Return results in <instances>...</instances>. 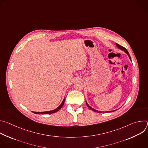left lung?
I'll use <instances>...</instances> for the list:
<instances>
[{"mask_svg":"<svg viewBox=\"0 0 148 148\" xmlns=\"http://www.w3.org/2000/svg\"><path fill=\"white\" fill-rule=\"evenodd\" d=\"M116 46L119 48V49H120L121 50H122V51H125L126 54H128V56H129V57H130V60H131V57H130V54H129V53H128V51H127V50H126L125 47H122V46H120L119 45H118V44H117V43H116ZM86 104H87V107L90 109V110H91L92 111H95V112H98V113H101V112H102V111H97V110H94V109H93L92 108H91L90 105L87 103V102H86ZM113 111H105V112H113Z\"/></svg>","mask_w":148,"mask_h":148,"instance_id":"1","label":"left lung"}]
</instances>
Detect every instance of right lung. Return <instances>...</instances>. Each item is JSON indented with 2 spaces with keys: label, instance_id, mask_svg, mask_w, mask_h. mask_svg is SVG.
Listing matches in <instances>:
<instances>
[{
  "label": "right lung",
  "instance_id": "add662e5",
  "mask_svg": "<svg viewBox=\"0 0 148 148\" xmlns=\"http://www.w3.org/2000/svg\"><path fill=\"white\" fill-rule=\"evenodd\" d=\"M64 101H65V98L63 99L62 102H61V103L60 104V106L57 108L56 109L54 110H52V111H45V112H33L34 114H53V113H54V112H56L57 111H59L63 106V105H64Z\"/></svg>",
  "mask_w": 148,
  "mask_h": 148
}]
</instances>
